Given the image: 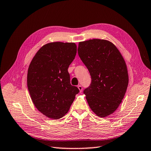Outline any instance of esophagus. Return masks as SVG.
Masks as SVG:
<instances>
[{"label": "esophagus", "instance_id": "1", "mask_svg": "<svg viewBox=\"0 0 151 151\" xmlns=\"http://www.w3.org/2000/svg\"><path fill=\"white\" fill-rule=\"evenodd\" d=\"M78 89L80 90V92H82V90H83L82 86H78Z\"/></svg>", "mask_w": 151, "mask_h": 151}]
</instances>
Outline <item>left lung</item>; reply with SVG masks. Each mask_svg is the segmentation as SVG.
Wrapping results in <instances>:
<instances>
[{"mask_svg": "<svg viewBox=\"0 0 151 151\" xmlns=\"http://www.w3.org/2000/svg\"><path fill=\"white\" fill-rule=\"evenodd\" d=\"M78 53L91 76L83 91L91 110L99 117L114 113L125 95L128 85L126 64L111 42L94 39L80 42Z\"/></svg>", "mask_w": 151, "mask_h": 151, "instance_id": "8db88e82", "label": "left lung"}]
</instances>
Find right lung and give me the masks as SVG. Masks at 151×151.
Here are the masks:
<instances>
[{
  "label": "right lung",
  "mask_w": 151,
  "mask_h": 151,
  "mask_svg": "<svg viewBox=\"0 0 151 151\" xmlns=\"http://www.w3.org/2000/svg\"><path fill=\"white\" fill-rule=\"evenodd\" d=\"M76 54L74 42H50L38 50L29 65L30 97L37 109L49 118L63 117L80 92L71 85L68 71Z\"/></svg>",
  "instance_id": "right-lung-1"
}]
</instances>
